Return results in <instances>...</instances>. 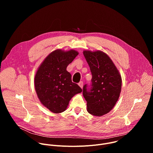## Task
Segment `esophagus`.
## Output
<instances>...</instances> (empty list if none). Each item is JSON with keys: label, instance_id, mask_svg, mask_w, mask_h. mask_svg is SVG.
Here are the masks:
<instances>
[{"label": "esophagus", "instance_id": "34e87169", "mask_svg": "<svg viewBox=\"0 0 153 153\" xmlns=\"http://www.w3.org/2000/svg\"><path fill=\"white\" fill-rule=\"evenodd\" d=\"M78 85H79V86L80 87V88L82 89L83 88V82H80L79 83H78Z\"/></svg>", "mask_w": 153, "mask_h": 153}]
</instances>
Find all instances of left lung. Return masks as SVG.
<instances>
[{
	"label": "left lung",
	"mask_w": 153,
	"mask_h": 153,
	"mask_svg": "<svg viewBox=\"0 0 153 153\" xmlns=\"http://www.w3.org/2000/svg\"><path fill=\"white\" fill-rule=\"evenodd\" d=\"M83 54L92 74L91 87L83 88V95L87 102V111L96 116L110 112L120 96L121 76L112 60L106 53L97 50H85Z\"/></svg>",
	"instance_id": "1"
}]
</instances>
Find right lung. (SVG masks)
<instances>
[{
  "instance_id": "right-lung-1",
  "label": "right lung",
  "mask_w": 153,
  "mask_h": 153,
  "mask_svg": "<svg viewBox=\"0 0 153 153\" xmlns=\"http://www.w3.org/2000/svg\"><path fill=\"white\" fill-rule=\"evenodd\" d=\"M78 54L74 50H56L44 59L36 71L34 86L37 97L52 113L66 110L71 98L82 91L77 84L72 82L71 75L67 71L68 65Z\"/></svg>"
}]
</instances>
